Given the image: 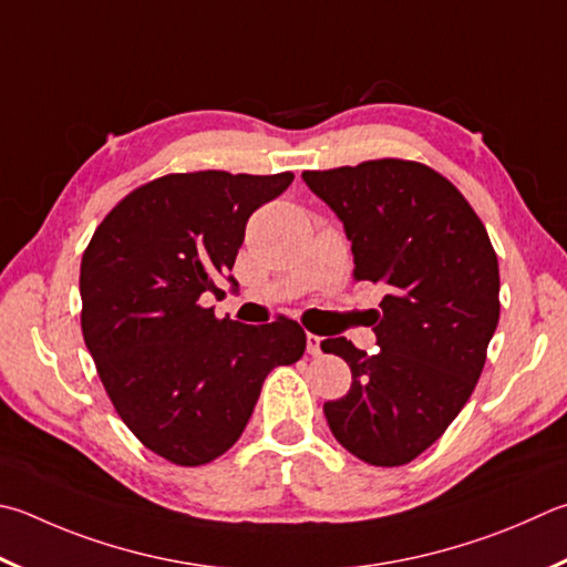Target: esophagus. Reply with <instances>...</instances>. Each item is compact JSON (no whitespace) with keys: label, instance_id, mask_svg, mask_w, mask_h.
I'll return each mask as SVG.
<instances>
[{"label":"esophagus","instance_id":"esophagus-1","mask_svg":"<svg viewBox=\"0 0 567 567\" xmlns=\"http://www.w3.org/2000/svg\"><path fill=\"white\" fill-rule=\"evenodd\" d=\"M307 352L312 357H322V337L307 334Z\"/></svg>","mask_w":567,"mask_h":567}]
</instances>
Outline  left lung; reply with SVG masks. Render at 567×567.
I'll use <instances>...</instances> for the list:
<instances>
[{"label":"left lung","mask_w":567,"mask_h":567,"mask_svg":"<svg viewBox=\"0 0 567 567\" xmlns=\"http://www.w3.org/2000/svg\"><path fill=\"white\" fill-rule=\"evenodd\" d=\"M319 200L344 225L354 280L382 285L372 310L379 352L347 337L324 339L352 386L324 416L349 454L372 466L414 461L444 434L486 364L498 324V257L468 200L414 161L382 158L305 171Z\"/></svg>","instance_id":"1"}]
</instances>
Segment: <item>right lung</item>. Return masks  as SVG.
<instances>
[{"label": "right lung", "mask_w": 567, "mask_h": 567, "mask_svg": "<svg viewBox=\"0 0 567 567\" xmlns=\"http://www.w3.org/2000/svg\"><path fill=\"white\" fill-rule=\"evenodd\" d=\"M292 173H173L126 195L81 257V329L133 436L176 466L223 456L248 426L262 382L305 354L292 319H218L203 295L230 275L245 225Z\"/></svg>", "instance_id": "1"}]
</instances>
